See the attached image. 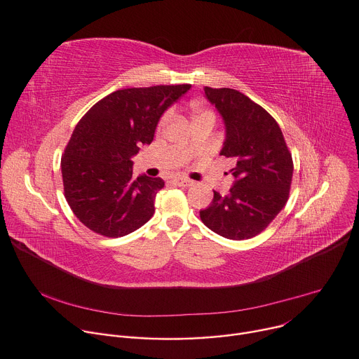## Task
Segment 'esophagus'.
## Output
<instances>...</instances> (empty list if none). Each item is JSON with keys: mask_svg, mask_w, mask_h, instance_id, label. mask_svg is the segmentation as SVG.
<instances>
[{"mask_svg": "<svg viewBox=\"0 0 359 359\" xmlns=\"http://www.w3.org/2000/svg\"><path fill=\"white\" fill-rule=\"evenodd\" d=\"M175 184L180 187H191L194 182L191 180H185V178H177Z\"/></svg>", "mask_w": 359, "mask_h": 359, "instance_id": "34e87169", "label": "esophagus"}]
</instances>
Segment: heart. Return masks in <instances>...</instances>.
<instances>
[{"instance_id": "1", "label": "heart", "mask_w": 359, "mask_h": 359, "mask_svg": "<svg viewBox=\"0 0 359 359\" xmlns=\"http://www.w3.org/2000/svg\"><path fill=\"white\" fill-rule=\"evenodd\" d=\"M204 114H212V113L207 111V110L203 109V107H196V109H194V113H193V117L196 118V117H200V116H204ZM166 118H168V114L163 117V121H166Z\"/></svg>"}]
</instances>
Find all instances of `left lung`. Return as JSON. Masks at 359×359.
Returning a JSON list of instances; mask_svg holds the SVG:
<instances>
[{
  "mask_svg": "<svg viewBox=\"0 0 359 359\" xmlns=\"http://www.w3.org/2000/svg\"><path fill=\"white\" fill-rule=\"evenodd\" d=\"M224 124L220 155L236 165L229 193L215 191L200 210L203 223L215 233L243 241L254 238L284 208L292 178V159L278 123L261 105L231 88H204Z\"/></svg>",
  "mask_w": 359,
  "mask_h": 359,
  "instance_id": "left-lung-1",
  "label": "left lung"
}]
</instances>
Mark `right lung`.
I'll return each instance as SVG.
<instances>
[{
    "instance_id": "1",
    "label": "right lung",
    "mask_w": 359,
    "mask_h": 359,
    "mask_svg": "<svg viewBox=\"0 0 359 359\" xmlns=\"http://www.w3.org/2000/svg\"><path fill=\"white\" fill-rule=\"evenodd\" d=\"M191 86H156L111 93L87 111L62 156L65 197L74 215L95 233L118 238L155 213L165 182L133 177L142 144H151L162 114Z\"/></svg>"
}]
</instances>
